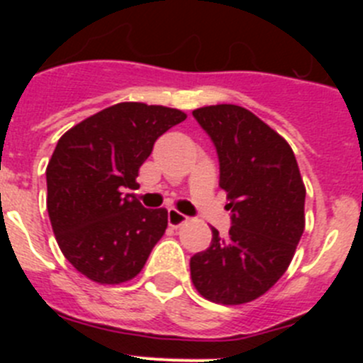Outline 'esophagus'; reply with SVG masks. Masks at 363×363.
Instances as JSON below:
<instances>
[{
	"instance_id": "1",
	"label": "esophagus",
	"mask_w": 363,
	"mask_h": 363,
	"mask_svg": "<svg viewBox=\"0 0 363 363\" xmlns=\"http://www.w3.org/2000/svg\"><path fill=\"white\" fill-rule=\"evenodd\" d=\"M189 218L185 216V214H182L179 211L176 209H169V216H167V221H169V225L174 227V229H178V227H182L184 223H187Z\"/></svg>"
}]
</instances>
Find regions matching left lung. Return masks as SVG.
<instances>
[{"label": "left lung", "mask_w": 363, "mask_h": 363, "mask_svg": "<svg viewBox=\"0 0 363 363\" xmlns=\"http://www.w3.org/2000/svg\"><path fill=\"white\" fill-rule=\"evenodd\" d=\"M220 160L233 227L213 230L211 245L191 258L198 293L240 306L267 293L289 267L306 229V185L291 145L247 108L209 105L192 111Z\"/></svg>", "instance_id": "obj_1"}]
</instances>
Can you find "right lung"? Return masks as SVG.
I'll list each match as a JSON object with an SVG mask.
<instances>
[{"mask_svg": "<svg viewBox=\"0 0 363 363\" xmlns=\"http://www.w3.org/2000/svg\"><path fill=\"white\" fill-rule=\"evenodd\" d=\"M187 114L163 105L123 101L67 130L47 165V211L56 242L89 280H133L167 229V209H145L136 189L140 167L163 133Z\"/></svg>", "mask_w": 363, "mask_h": 363, "instance_id": "add662e5", "label": "right lung"}]
</instances>
